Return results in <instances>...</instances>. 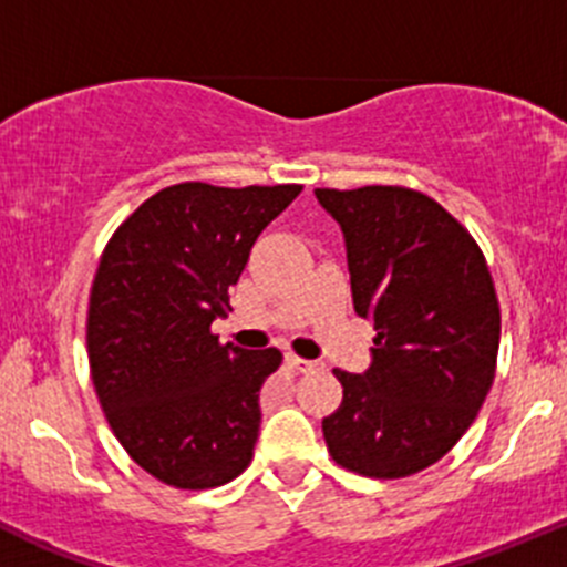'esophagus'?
<instances>
[{
	"instance_id": "esophagus-1",
	"label": "esophagus",
	"mask_w": 567,
	"mask_h": 567,
	"mask_svg": "<svg viewBox=\"0 0 567 567\" xmlns=\"http://www.w3.org/2000/svg\"><path fill=\"white\" fill-rule=\"evenodd\" d=\"M286 363L291 365V369H297V371H317V369H322V365L317 363V360H306V358H297L295 352H289L286 354Z\"/></svg>"
}]
</instances>
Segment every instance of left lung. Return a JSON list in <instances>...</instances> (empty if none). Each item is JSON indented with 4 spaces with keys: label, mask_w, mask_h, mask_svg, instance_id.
Segmentation results:
<instances>
[{
    "label": "left lung",
    "mask_w": 567,
    "mask_h": 567,
    "mask_svg": "<svg viewBox=\"0 0 567 567\" xmlns=\"http://www.w3.org/2000/svg\"><path fill=\"white\" fill-rule=\"evenodd\" d=\"M341 224L352 302L373 319L365 373L336 369L341 406L322 420L327 451L379 481L436 464L481 412L499 352V300L475 237L404 185L317 188Z\"/></svg>",
    "instance_id": "8db88e82"
}]
</instances>
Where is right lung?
<instances>
[{"label":"right lung","mask_w":567,"mask_h":567,"mask_svg":"<svg viewBox=\"0 0 567 567\" xmlns=\"http://www.w3.org/2000/svg\"><path fill=\"white\" fill-rule=\"evenodd\" d=\"M300 190L168 185L103 248L86 311L92 384L127 456L166 486H224L254 458L259 390L284 354L220 343L209 324L231 311L256 237Z\"/></svg>","instance_id":"obj_1"}]
</instances>
